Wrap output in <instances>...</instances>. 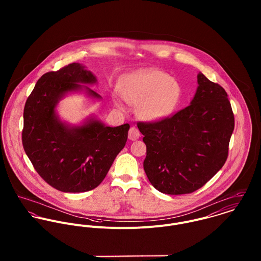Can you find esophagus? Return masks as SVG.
<instances>
[{
	"mask_svg": "<svg viewBox=\"0 0 261 261\" xmlns=\"http://www.w3.org/2000/svg\"><path fill=\"white\" fill-rule=\"evenodd\" d=\"M140 132L138 130V128L136 127H130L129 130H128V139L130 141H136L140 138Z\"/></svg>",
	"mask_w": 261,
	"mask_h": 261,
	"instance_id": "esophagus-1",
	"label": "esophagus"
}]
</instances>
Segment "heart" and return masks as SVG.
<instances>
[{
  "label": "heart",
  "mask_w": 261,
  "mask_h": 261,
  "mask_svg": "<svg viewBox=\"0 0 261 261\" xmlns=\"http://www.w3.org/2000/svg\"><path fill=\"white\" fill-rule=\"evenodd\" d=\"M122 98L138 106V114L149 121L171 115L178 107L182 88L171 76L160 70L139 71L126 76L119 87Z\"/></svg>",
  "instance_id": "1"
}]
</instances>
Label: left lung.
<instances>
[{
  "instance_id": "8db88e82",
  "label": "left lung",
  "mask_w": 261,
  "mask_h": 261,
  "mask_svg": "<svg viewBox=\"0 0 261 261\" xmlns=\"http://www.w3.org/2000/svg\"><path fill=\"white\" fill-rule=\"evenodd\" d=\"M191 105L172 116L138 122L147 146L144 169L150 184L169 195L190 194L222 168L234 114L222 86L198 74Z\"/></svg>"
}]
</instances>
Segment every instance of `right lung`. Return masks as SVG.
Returning <instances> with one entry per match:
<instances>
[{
    "instance_id": "1",
    "label": "right lung",
    "mask_w": 261,
    "mask_h": 261,
    "mask_svg": "<svg viewBox=\"0 0 261 261\" xmlns=\"http://www.w3.org/2000/svg\"><path fill=\"white\" fill-rule=\"evenodd\" d=\"M95 76L79 63L41 76L24 108L22 143L40 177L65 193L87 192L106 178L118 152L124 148L129 124L106 126L90 118L83 125L62 122L55 108L70 91L85 89L89 96H101L88 86Z\"/></svg>"
}]
</instances>
